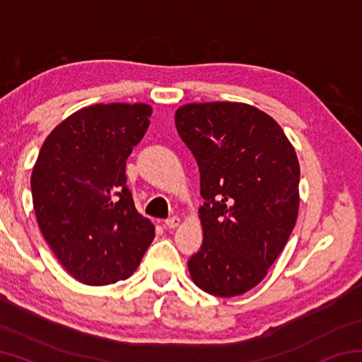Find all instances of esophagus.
Segmentation results:
<instances>
[{
	"instance_id": "34e87169",
	"label": "esophagus",
	"mask_w": 362,
	"mask_h": 362,
	"mask_svg": "<svg viewBox=\"0 0 362 362\" xmlns=\"http://www.w3.org/2000/svg\"><path fill=\"white\" fill-rule=\"evenodd\" d=\"M179 223H180V218L179 217H170V218L166 220V222H164V225H166V228H169V230L177 228V226H179Z\"/></svg>"
}]
</instances>
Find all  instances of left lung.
I'll return each mask as SVG.
<instances>
[{
  "mask_svg": "<svg viewBox=\"0 0 362 362\" xmlns=\"http://www.w3.org/2000/svg\"><path fill=\"white\" fill-rule=\"evenodd\" d=\"M175 127L198 163L206 201L189 276L211 296H241L267 276L296 226V150L272 116L247 103H187Z\"/></svg>",
  "mask_w": 362,
  "mask_h": 362,
  "instance_id": "left-lung-1",
  "label": "left lung"
}]
</instances>
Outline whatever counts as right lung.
<instances>
[{"label": "right lung", "instance_id": "add662e5", "mask_svg": "<svg viewBox=\"0 0 362 362\" xmlns=\"http://www.w3.org/2000/svg\"><path fill=\"white\" fill-rule=\"evenodd\" d=\"M151 112L146 103H95L54 127L41 146L30 182L36 222L79 283L127 279L155 238L126 185V159Z\"/></svg>", "mask_w": 362, "mask_h": 362}]
</instances>
